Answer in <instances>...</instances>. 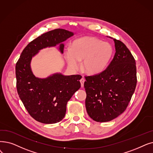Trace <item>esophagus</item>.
<instances>
[{
  "mask_svg": "<svg viewBox=\"0 0 153 153\" xmlns=\"http://www.w3.org/2000/svg\"><path fill=\"white\" fill-rule=\"evenodd\" d=\"M80 82H81V87L82 88L83 86H84V82H85V79H84L83 77L81 78V80H80Z\"/></svg>",
  "mask_w": 153,
  "mask_h": 153,
  "instance_id": "obj_1",
  "label": "esophagus"
}]
</instances>
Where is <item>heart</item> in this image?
<instances>
[{
    "mask_svg": "<svg viewBox=\"0 0 153 153\" xmlns=\"http://www.w3.org/2000/svg\"><path fill=\"white\" fill-rule=\"evenodd\" d=\"M113 54V48L108 43L93 37H84L73 42L71 48L65 50L64 57L69 68L77 70L83 60L84 70L90 74L102 72Z\"/></svg>",
    "mask_w": 153,
    "mask_h": 153,
    "instance_id": "obj_1",
    "label": "heart"
}]
</instances>
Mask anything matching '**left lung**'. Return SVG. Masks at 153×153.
I'll return each mask as SVG.
<instances>
[{
	"mask_svg": "<svg viewBox=\"0 0 153 153\" xmlns=\"http://www.w3.org/2000/svg\"><path fill=\"white\" fill-rule=\"evenodd\" d=\"M113 40L116 53L108 67L99 74L85 76L86 110L97 122L110 121L121 114L137 84L134 57L123 42Z\"/></svg>",
	"mask_w": 153,
	"mask_h": 153,
	"instance_id": "obj_1",
	"label": "left lung"
}]
</instances>
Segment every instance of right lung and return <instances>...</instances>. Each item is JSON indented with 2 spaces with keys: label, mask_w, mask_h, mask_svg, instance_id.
Wrapping results in <instances>:
<instances>
[{
  "label": "right lung",
  "mask_w": 153,
  "mask_h": 153,
  "mask_svg": "<svg viewBox=\"0 0 153 153\" xmlns=\"http://www.w3.org/2000/svg\"><path fill=\"white\" fill-rule=\"evenodd\" d=\"M74 35L62 29L49 31L33 40L23 50L16 65V87L19 96L29 114L44 124H54L64 117L66 105L73 94L81 88L80 75L64 76L56 73L47 78L36 77L31 71L32 57L39 50L60 44Z\"/></svg>",
  "instance_id": "add662e5"
}]
</instances>
